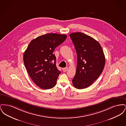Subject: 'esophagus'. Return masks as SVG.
<instances>
[{
    "label": "esophagus",
    "mask_w": 126,
    "mask_h": 126,
    "mask_svg": "<svg viewBox=\"0 0 126 126\" xmlns=\"http://www.w3.org/2000/svg\"><path fill=\"white\" fill-rule=\"evenodd\" d=\"M67 70H68V67H66L65 68H63V72H66Z\"/></svg>",
    "instance_id": "obj_1"
}]
</instances>
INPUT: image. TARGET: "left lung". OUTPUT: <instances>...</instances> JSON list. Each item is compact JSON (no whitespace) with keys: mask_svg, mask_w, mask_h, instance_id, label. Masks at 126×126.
Returning <instances> with one entry per match:
<instances>
[{"mask_svg":"<svg viewBox=\"0 0 126 126\" xmlns=\"http://www.w3.org/2000/svg\"><path fill=\"white\" fill-rule=\"evenodd\" d=\"M70 37L78 57L73 84L78 89L86 88L101 74L105 66V56L99 43L91 36L78 32L71 33Z\"/></svg>","mask_w":126,"mask_h":126,"instance_id":"left-lung-1","label":"left lung"}]
</instances>
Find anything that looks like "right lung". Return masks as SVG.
<instances>
[{"label":"right lung","instance_id":"1","mask_svg":"<svg viewBox=\"0 0 126 126\" xmlns=\"http://www.w3.org/2000/svg\"><path fill=\"white\" fill-rule=\"evenodd\" d=\"M66 37L58 33L39 36L30 42L24 52V66L30 78L42 89H51L56 84L61 72L56 66V58L53 53Z\"/></svg>","mask_w":126,"mask_h":126}]
</instances>
